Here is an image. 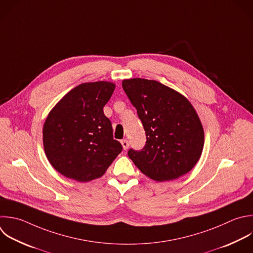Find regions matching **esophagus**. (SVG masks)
Listing matches in <instances>:
<instances>
[{"label": "esophagus", "mask_w": 253, "mask_h": 253, "mask_svg": "<svg viewBox=\"0 0 253 253\" xmlns=\"http://www.w3.org/2000/svg\"><path fill=\"white\" fill-rule=\"evenodd\" d=\"M121 143H122V145H123V147H124L125 150H126V149L128 148V146H129V143H128L127 139H123V140L121 141Z\"/></svg>", "instance_id": "34e87169"}]
</instances>
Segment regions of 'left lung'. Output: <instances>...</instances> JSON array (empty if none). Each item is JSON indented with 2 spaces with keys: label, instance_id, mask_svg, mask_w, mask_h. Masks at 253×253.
Listing matches in <instances>:
<instances>
[{
  "label": "left lung",
  "instance_id": "obj_1",
  "mask_svg": "<svg viewBox=\"0 0 253 253\" xmlns=\"http://www.w3.org/2000/svg\"><path fill=\"white\" fill-rule=\"evenodd\" d=\"M123 89L136 109L146 135L142 149L130 148L127 152L134 165L160 182L188 173L201 157L205 137L191 103L154 80L126 79Z\"/></svg>",
  "mask_w": 253,
  "mask_h": 253
}]
</instances>
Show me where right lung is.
<instances>
[{"label": "right lung", "instance_id": "1", "mask_svg": "<svg viewBox=\"0 0 253 253\" xmlns=\"http://www.w3.org/2000/svg\"><path fill=\"white\" fill-rule=\"evenodd\" d=\"M106 81L83 83L50 111L43 126V146L50 164L63 176L88 182L105 174L122 152L104 107L115 90Z\"/></svg>", "mask_w": 253, "mask_h": 253}]
</instances>
